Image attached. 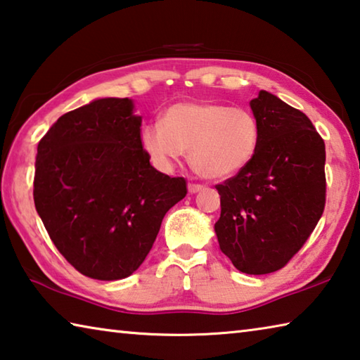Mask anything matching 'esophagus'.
<instances>
[{
  "instance_id": "1",
  "label": "esophagus",
  "mask_w": 360,
  "mask_h": 360,
  "mask_svg": "<svg viewBox=\"0 0 360 360\" xmlns=\"http://www.w3.org/2000/svg\"><path fill=\"white\" fill-rule=\"evenodd\" d=\"M203 186L202 184H195V182H191V184H188V192L191 193H197V192H200V191H203Z\"/></svg>"
}]
</instances>
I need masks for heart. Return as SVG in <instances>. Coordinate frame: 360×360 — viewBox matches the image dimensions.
<instances>
[{"label": "heart", "mask_w": 360, "mask_h": 360, "mask_svg": "<svg viewBox=\"0 0 360 360\" xmlns=\"http://www.w3.org/2000/svg\"><path fill=\"white\" fill-rule=\"evenodd\" d=\"M143 149L158 169L167 172L188 152L192 168L206 179H227L254 160L260 125L245 108L214 101H182L141 131Z\"/></svg>", "instance_id": "1"}]
</instances>
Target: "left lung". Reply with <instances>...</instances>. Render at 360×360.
Masks as SVG:
<instances>
[{
  "label": "left lung",
  "instance_id": "8db88e82",
  "mask_svg": "<svg viewBox=\"0 0 360 360\" xmlns=\"http://www.w3.org/2000/svg\"><path fill=\"white\" fill-rule=\"evenodd\" d=\"M254 160L216 188L219 248L248 275L281 270L313 233L326 206V144L307 115L260 90Z\"/></svg>",
  "mask_w": 360,
  "mask_h": 360
}]
</instances>
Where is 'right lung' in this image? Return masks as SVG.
Wrapping results in <instances>:
<instances>
[{"label": "right lung", "mask_w": 360, "mask_h": 360, "mask_svg": "<svg viewBox=\"0 0 360 360\" xmlns=\"http://www.w3.org/2000/svg\"><path fill=\"white\" fill-rule=\"evenodd\" d=\"M33 198L60 254L82 275L114 281L143 264L184 178L150 165L129 98L63 114L38 144Z\"/></svg>", "instance_id": "add662e5"}]
</instances>
